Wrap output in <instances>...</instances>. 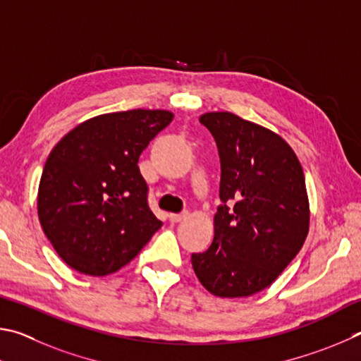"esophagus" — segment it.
Returning a JSON list of instances; mask_svg holds the SVG:
<instances>
[{
	"instance_id": "esophagus-1",
	"label": "esophagus",
	"mask_w": 361,
	"mask_h": 361,
	"mask_svg": "<svg viewBox=\"0 0 361 361\" xmlns=\"http://www.w3.org/2000/svg\"><path fill=\"white\" fill-rule=\"evenodd\" d=\"M188 216V212H182V214H169V222L171 224H177L180 220H184Z\"/></svg>"
}]
</instances>
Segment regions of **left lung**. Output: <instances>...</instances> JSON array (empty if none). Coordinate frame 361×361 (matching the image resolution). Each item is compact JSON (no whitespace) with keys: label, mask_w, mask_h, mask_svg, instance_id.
<instances>
[{"label":"left lung","mask_w":361,"mask_h":361,"mask_svg":"<svg viewBox=\"0 0 361 361\" xmlns=\"http://www.w3.org/2000/svg\"><path fill=\"white\" fill-rule=\"evenodd\" d=\"M200 122L217 142L224 204L211 247L192 254V267L209 293L243 298L269 287L306 241L305 173L286 139L267 126L233 112H206Z\"/></svg>","instance_id":"left-lung-1"}]
</instances>
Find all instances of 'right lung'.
<instances>
[{
  "mask_svg": "<svg viewBox=\"0 0 361 361\" xmlns=\"http://www.w3.org/2000/svg\"><path fill=\"white\" fill-rule=\"evenodd\" d=\"M173 118L164 109L101 114L56 142L37 188V217L69 268L116 273L160 228L137 160Z\"/></svg>",
  "mask_w": 361,
  "mask_h": 361,
  "instance_id": "add662e5",
  "label": "right lung"
}]
</instances>
